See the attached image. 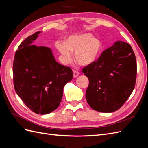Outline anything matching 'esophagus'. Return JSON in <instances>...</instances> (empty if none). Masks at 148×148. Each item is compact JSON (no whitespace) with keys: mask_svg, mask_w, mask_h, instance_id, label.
<instances>
[{"mask_svg":"<svg viewBox=\"0 0 148 148\" xmlns=\"http://www.w3.org/2000/svg\"><path fill=\"white\" fill-rule=\"evenodd\" d=\"M73 77H77L79 75V73L77 70H73Z\"/></svg>","mask_w":148,"mask_h":148,"instance_id":"34e87169","label":"esophagus"}]
</instances>
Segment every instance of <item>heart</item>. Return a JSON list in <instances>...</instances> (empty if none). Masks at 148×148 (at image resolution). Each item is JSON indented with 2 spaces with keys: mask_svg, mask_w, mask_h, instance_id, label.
<instances>
[{
  "mask_svg": "<svg viewBox=\"0 0 148 148\" xmlns=\"http://www.w3.org/2000/svg\"><path fill=\"white\" fill-rule=\"evenodd\" d=\"M56 47L61 53L64 63L68 64L71 60V51H75V60L83 65H88L99 56L102 45L99 39L86 33L70 36L66 42L57 41Z\"/></svg>",
  "mask_w": 148,
  "mask_h": 148,
  "instance_id": "heart-1",
  "label": "heart"
}]
</instances>
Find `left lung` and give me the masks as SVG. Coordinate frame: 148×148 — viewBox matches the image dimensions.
<instances>
[{"mask_svg":"<svg viewBox=\"0 0 148 148\" xmlns=\"http://www.w3.org/2000/svg\"><path fill=\"white\" fill-rule=\"evenodd\" d=\"M82 71L89 79L86 91L88 104L96 111L112 112L124 104L135 88V53L129 44L117 41Z\"/></svg>","mask_w":148,"mask_h":148,"instance_id":"1","label":"left lung"}]
</instances>
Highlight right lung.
<instances>
[{"instance_id": "1", "label": "right lung", "mask_w": 148, "mask_h": 148, "mask_svg": "<svg viewBox=\"0 0 148 148\" xmlns=\"http://www.w3.org/2000/svg\"><path fill=\"white\" fill-rule=\"evenodd\" d=\"M40 33L29 36L18 47L13 76L15 90L22 101L36 114L44 115L59 107L73 71L56 61L50 48L32 45Z\"/></svg>"}]
</instances>
